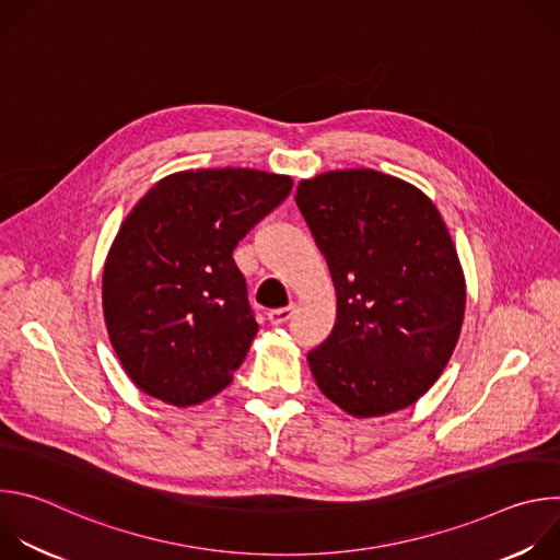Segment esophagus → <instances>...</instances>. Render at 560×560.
<instances>
[{
	"label": "esophagus",
	"instance_id": "esophagus-1",
	"mask_svg": "<svg viewBox=\"0 0 560 560\" xmlns=\"http://www.w3.org/2000/svg\"><path fill=\"white\" fill-rule=\"evenodd\" d=\"M292 314H294V305H285V307L270 310V312H268V318H270L272 326H281V324L288 322V318H290Z\"/></svg>",
	"mask_w": 560,
	"mask_h": 560
}]
</instances>
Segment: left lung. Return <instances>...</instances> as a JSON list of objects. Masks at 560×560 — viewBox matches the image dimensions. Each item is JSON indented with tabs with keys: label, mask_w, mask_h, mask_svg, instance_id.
<instances>
[{
	"label": "left lung",
	"mask_w": 560,
	"mask_h": 560,
	"mask_svg": "<svg viewBox=\"0 0 560 560\" xmlns=\"http://www.w3.org/2000/svg\"><path fill=\"white\" fill-rule=\"evenodd\" d=\"M294 201L337 290L332 335L307 354L318 389L359 419L417 404L465 314V277L436 206L370 168L303 179Z\"/></svg>",
	"instance_id": "left-lung-1"
}]
</instances>
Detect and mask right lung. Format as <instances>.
<instances>
[{
	"mask_svg": "<svg viewBox=\"0 0 560 560\" xmlns=\"http://www.w3.org/2000/svg\"><path fill=\"white\" fill-rule=\"evenodd\" d=\"M292 190L253 168L184 171L124 219L104 266L110 343L130 381L188 408L230 385L259 330L236 244Z\"/></svg>",
	"mask_w": 560,
	"mask_h": 560,
	"instance_id": "obj_1",
	"label": "right lung"
}]
</instances>
